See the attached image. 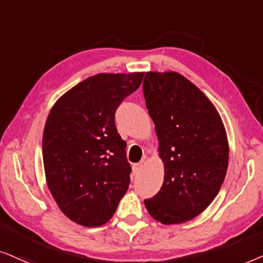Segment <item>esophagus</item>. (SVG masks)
<instances>
[{
  "label": "esophagus",
  "mask_w": 263,
  "mask_h": 263,
  "mask_svg": "<svg viewBox=\"0 0 263 263\" xmlns=\"http://www.w3.org/2000/svg\"><path fill=\"white\" fill-rule=\"evenodd\" d=\"M144 161H141V162H138V163H135V166H134V168H135V171L136 172H139V171H142V168H143V166H144Z\"/></svg>",
  "instance_id": "1"
}]
</instances>
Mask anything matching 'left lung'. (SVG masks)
<instances>
[{
    "instance_id": "left-lung-1",
    "label": "left lung",
    "mask_w": 263,
    "mask_h": 263,
    "mask_svg": "<svg viewBox=\"0 0 263 263\" xmlns=\"http://www.w3.org/2000/svg\"><path fill=\"white\" fill-rule=\"evenodd\" d=\"M146 109L155 124L163 184L146 211L163 225L190 221L216 197L229 164L220 114L195 84L177 72H146Z\"/></svg>"
}]
</instances>
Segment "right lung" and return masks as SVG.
Wrapping results in <instances>:
<instances>
[{"label":"right lung","mask_w":263,"mask_h":263,"mask_svg":"<svg viewBox=\"0 0 263 263\" xmlns=\"http://www.w3.org/2000/svg\"><path fill=\"white\" fill-rule=\"evenodd\" d=\"M143 76L89 77L56 101L48 115L42 143L45 179L59 208L76 223L104 225L127 191L131 166L114 114Z\"/></svg>","instance_id":"right-lung-1"}]
</instances>
